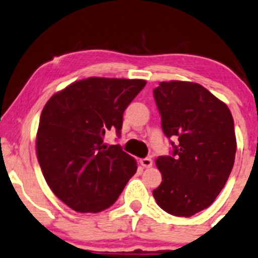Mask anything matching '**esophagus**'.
<instances>
[{
    "mask_svg": "<svg viewBox=\"0 0 258 258\" xmlns=\"http://www.w3.org/2000/svg\"><path fill=\"white\" fill-rule=\"evenodd\" d=\"M140 163L142 164V167L143 168H150V167H152V164H153V161H152L151 158H142L140 161Z\"/></svg>",
    "mask_w": 258,
    "mask_h": 258,
    "instance_id": "esophagus-1",
    "label": "esophagus"
}]
</instances>
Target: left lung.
Here are the masks:
<instances>
[{"label": "left lung", "mask_w": 258, "mask_h": 258, "mask_svg": "<svg viewBox=\"0 0 258 258\" xmlns=\"http://www.w3.org/2000/svg\"><path fill=\"white\" fill-rule=\"evenodd\" d=\"M162 130L172 151L159 156L161 185L153 190L159 208L189 218L210 207L226 184L236 153L229 107L204 86L188 81L159 83L153 90Z\"/></svg>", "instance_id": "8db88e82"}]
</instances>
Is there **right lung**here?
Here are the masks:
<instances>
[{
  "label": "right lung",
  "instance_id": "right-lung-1",
  "mask_svg": "<svg viewBox=\"0 0 258 258\" xmlns=\"http://www.w3.org/2000/svg\"><path fill=\"white\" fill-rule=\"evenodd\" d=\"M146 81L89 78L50 97L37 132V157L54 194L78 213H99L117 200L137 163L120 145L123 112Z\"/></svg>",
  "mask_w": 258,
  "mask_h": 258
}]
</instances>
